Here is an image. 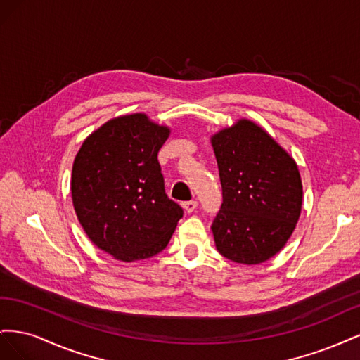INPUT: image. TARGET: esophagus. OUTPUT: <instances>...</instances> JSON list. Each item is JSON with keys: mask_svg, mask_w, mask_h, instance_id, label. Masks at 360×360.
<instances>
[{"mask_svg": "<svg viewBox=\"0 0 360 360\" xmlns=\"http://www.w3.org/2000/svg\"><path fill=\"white\" fill-rule=\"evenodd\" d=\"M197 205H198V202L192 200V201H186V202H183V209H184V212L192 213L195 209H197Z\"/></svg>", "mask_w": 360, "mask_h": 360, "instance_id": "esophagus-1", "label": "esophagus"}]
</instances>
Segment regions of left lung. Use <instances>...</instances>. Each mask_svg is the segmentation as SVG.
Here are the masks:
<instances>
[{
  "mask_svg": "<svg viewBox=\"0 0 360 360\" xmlns=\"http://www.w3.org/2000/svg\"><path fill=\"white\" fill-rule=\"evenodd\" d=\"M210 141L224 195L212 225L216 249L234 263H264L285 246L300 217L303 188L297 163L248 118Z\"/></svg>",
  "mask_w": 360,
  "mask_h": 360,
  "instance_id": "8db88e82",
  "label": "left lung"
}]
</instances>
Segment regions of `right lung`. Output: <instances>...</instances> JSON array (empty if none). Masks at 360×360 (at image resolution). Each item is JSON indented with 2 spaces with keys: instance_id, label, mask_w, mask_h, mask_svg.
<instances>
[{
  "instance_id": "1",
  "label": "right lung",
  "mask_w": 360,
  "mask_h": 360,
  "mask_svg": "<svg viewBox=\"0 0 360 360\" xmlns=\"http://www.w3.org/2000/svg\"><path fill=\"white\" fill-rule=\"evenodd\" d=\"M171 129L136 112L96 129L73 160L72 201L90 240L115 259L155 257L165 249L183 209L163 186L158 153Z\"/></svg>"
}]
</instances>
